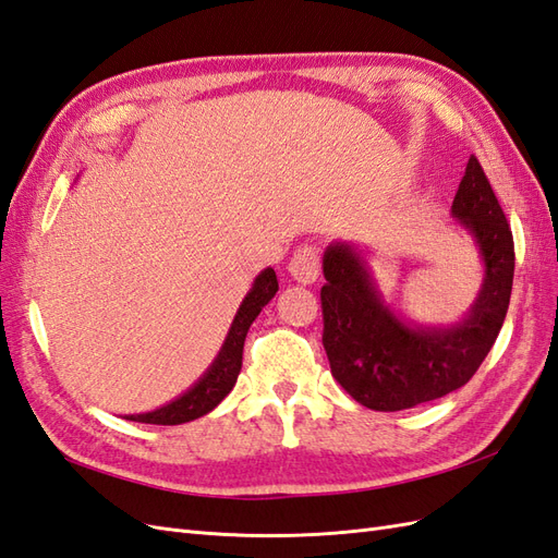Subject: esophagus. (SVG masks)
<instances>
[{
	"label": "esophagus",
	"instance_id": "obj_1",
	"mask_svg": "<svg viewBox=\"0 0 558 558\" xmlns=\"http://www.w3.org/2000/svg\"><path fill=\"white\" fill-rule=\"evenodd\" d=\"M290 276L302 282V284H313L320 276V259H318V250L313 245H302L290 262Z\"/></svg>",
	"mask_w": 558,
	"mask_h": 558
}]
</instances>
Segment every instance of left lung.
I'll list each match as a JSON object with an SVG mask.
<instances>
[{"mask_svg": "<svg viewBox=\"0 0 558 558\" xmlns=\"http://www.w3.org/2000/svg\"><path fill=\"white\" fill-rule=\"evenodd\" d=\"M452 217L474 238L483 262L478 296L452 325H417L393 311L355 242H332L323 254V347L332 377L369 410H408L464 387L502 330L513 238L474 155L452 199Z\"/></svg>", "mask_w": 558, "mask_h": 558, "instance_id": "1", "label": "left lung"}]
</instances>
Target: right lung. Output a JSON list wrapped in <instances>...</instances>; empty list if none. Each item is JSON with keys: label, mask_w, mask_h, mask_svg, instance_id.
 Masks as SVG:
<instances>
[{"label": "right lung", "mask_w": 558, "mask_h": 558, "mask_svg": "<svg viewBox=\"0 0 558 558\" xmlns=\"http://www.w3.org/2000/svg\"><path fill=\"white\" fill-rule=\"evenodd\" d=\"M276 292H278L276 270L264 268L262 274L254 278L247 296L242 299V304L231 323V330H228L223 339V347L217 353L214 363L207 367V373L199 377L189 391L174 398V401H169L167 405L150 412H141V415H126L124 420L174 426V424L193 422L217 408L223 398L231 393V389L238 381L240 367H242V347H245L250 325L254 323L256 316H259L262 308L270 302V299L276 296Z\"/></svg>", "instance_id": "add662e5"}]
</instances>
